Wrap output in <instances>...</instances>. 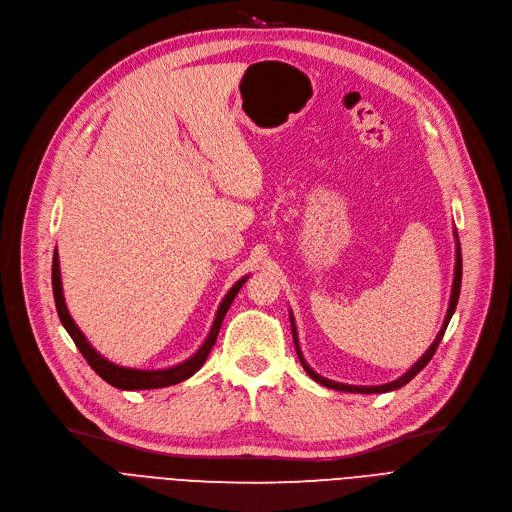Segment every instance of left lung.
I'll return each mask as SVG.
<instances>
[{"mask_svg":"<svg viewBox=\"0 0 512 512\" xmlns=\"http://www.w3.org/2000/svg\"><path fill=\"white\" fill-rule=\"evenodd\" d=\"M456 236V265H454V282H452V294H450V305H448V313H446V319H444V324H442V328H440V332H438V336H436V340H434V344L427 348L425 351V355L405 373L402 375V378H398V380H394V382H390V384H382V386H348V384H338V382H332V380H326V378H321V375H317L309 365H307V361L303 359V355H301V348H299V340H297V328H294V317H292V313H290V326H292V338H294V346H297V355H299V361H301V365L305 367V371L309 373V378H313L317 384H321V386H326V388H334V390H342V392H359V394H382V392H390V390H398V388H402L405 384H409L415 375L429 363L432 361V357L436 355V351H438V344H440V340H442V336H444V332H446V328H448V321H450V317H452V313H454V309H456V303H459V294H461V278H463V259H461V242H459V234H454Z\"/></svg>","mask_w":512,"mask_h":512,"instance_id":"left-lung-1","label":"left lung"}]
</instances>
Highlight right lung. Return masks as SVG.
I'll return each mask as SVG.
<instances>
[{
	"instance_id": "add662e5",
	"label": "right lung",
	"mask_w": 512,
	"mask_h": 512,
	"mask_svg": "<svg viewBox=\"0 0 512 512\" xmlns=\"http://www.w3.org/2000/svg\"><path fill=\"white\" fill-rule=\"evenodd\" d=\"M249 276L240 278L224 297L218 313H215V321L211 326V332L207 336V340L203 342V346L199 348V351L191 357L186 359L184 363L176 365V367H168V369H157V371H147V369H128V367H120V365H114L112 361L103 359L95 348L87 342L85 334L78 330V326L72 321L68 309H66V303H64V294H62V278H60V261H58V253H53V265H51V286H53V299H56V309H58V315H60V321L62 326L66 328V332L70 334V338L74 340L76 348L80 353H83V357L87 359V363L95 369V373L99 375V378H103L107 384L114 386V388H120V390H153V388H166V386H174V384H180L184 380L191 378L193 373H197L201 369V365L205 363L207 355L211 353V348L215 344V340H218V332L222 328V321H224V315L228 311V307L232 305L236 292L242 288V284L247 282Z\"/></svg>"
}]
</instances>
